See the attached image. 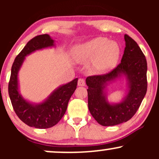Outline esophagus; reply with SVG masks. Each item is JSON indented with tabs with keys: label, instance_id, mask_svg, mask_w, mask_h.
I'll list each match as a JSON object with an SVG mask.
<instances>
[{
	"label": "esophagus",
	"instance_id": "34e87169",
	"mask_svg": "<svg viewBox=\"0 0 159 159\" xmlns=\"http://www.w3.org/2000/svg\"><path fill=\"white\" fill-rule=\"evenodd\" d=\"M78 86H81V87H82V86H84L85 85V81L83 79V78H79L78 81Z\"/></svg>",
	"mask_w": 159,
	"mask_h": 159
}]
</instances>
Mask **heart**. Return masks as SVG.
<instances>
[{
  "label": "heart",
  "mask_w": 159,
  "mask_h": 159,
  "mask_svg": "<svg viewBox=\"0 0 159 159\" xmlns=\"http://www.w3.org/2000/svg\"><path fill=\"white\" fill-rule=\"evenodd\" d=\"M120 49L116 42L106 38L96 37L75 46L72 51L75 61L84 63L90 61V69L93 72H105L116 66Z\"/></svg>",
  "instance_id": "heart-1"
}]
</instances>
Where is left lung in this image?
<instances>
[{
  "mask_svg": "<svg viewBox=\"0 0 159 159\" xmlns=\"http://www.w3.org/2000/svg\"><path fill=\"white\" fill-rule=\"evenodd\" d=\"M125 47L121 63L108 73L88 76V107L100 125L111 126L127 122L136 114L147 90V63L145 55L132 38L125 34ZM121 74L129 81V90L122 103L111 105L107 102L103 90L107 82Z\"/></svg>",
  "mask_w": 159,
  "mask_h": 159,
  "instance_id": "left-lung-1",
  "label": "left lung"
}]
</instances>
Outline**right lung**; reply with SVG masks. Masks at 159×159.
Returning <instances> with one entry per match:
<instances>
[{"label": "right lung", "instance_id": "right-lung-1", "mask_svg": "<svg viewBox=\"0 0 159 159\" xmlns=\"http://www.w3.org/2000/svg\"><path fill=\"white\" fill-rule=\"evenodd\" d=\"M54 40L48 34H42L31 39L16 56L11 69L8 92L11 103L16 115L21 121L30 127L48 129L55 125L62 119L66 111L69 98L76 90L78 78L61 86L39 105H32L25 101L19 93L18 72L25 57L39 49L53 46Z\"/></svg>", "mask_w": 159, "mask_h": 159}]
</instances>
